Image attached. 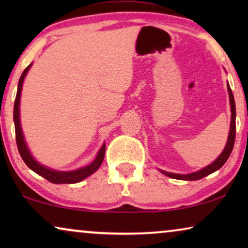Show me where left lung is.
Returning a JSON list of instances; mask_svg holds the SVG:
<instances>
[{
  "label": "left lung",
  "instance_id": "obj_1",
  "mask_svg": "<svg viewBox=\"0 0 248 248\" xmlns=\"http://www.w3.org/2000/svg\"><path fill=\"white\" fill-rule=\"evenodd\" d=\"M227 88H228L230 108H232V122H230V130H229L228 140H227L226 147H225V149H223V151L221 152V155H220L211 165L206 166L205 168H203L199 171L191 172V174H186V175H181V174H172V172L160 170L162 174L168 176V177H170V178H175V179H183V181H198V179H201L203 177H205V176L212 174V172H215L216 170H218V169L221 168L222 166L225 165V162L228 160L229 155L232 151L233 143H235V138H236V106H235V99H233L232 91V89H230L229 83L227 84Z\"/></svg>",
  "mask_w": 248,
  "mask_h": 248
}]
</instances>
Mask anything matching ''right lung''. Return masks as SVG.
<instances>
[{"instance_id": "1", "label": "right lung", "mask_w": 248, "mask_h": 248, "mask_svg": "<svg viewBox=\"0 0 248 248\" xmlns=\"http://www.w3.org/2000/svg\"><path fill=\"white\" fill-rule=\"evenodd\" d=\"M31 65L32 63L29 64V65L25 69V71L22 72L21 77H20L18 91H16V96L15 100V108H13V121H15V127H16V145H18L19 154L21 155L22 160L25 161V164L28 166L31 170L35 171L36 174L40 175L42 177L46 178L47 181L50 183H54V184H74V183H79L81 181H83L84 178H87L88 176L93 174V172L100 167L101 162H103L104 157H105L106 144L105 143L103 144V147L100 148L99 152H98L96 159H94L90 165L86 166V167L77 169V170H72V171L54 170V169H50L48 167H45V166L40 165L39 162H37L35 160V158L32 157L28 147H27L25 138H23L22 130H21V124H20V97H21L22 83L27 76V72H28Z\"/></svg>"}]
</instances>
